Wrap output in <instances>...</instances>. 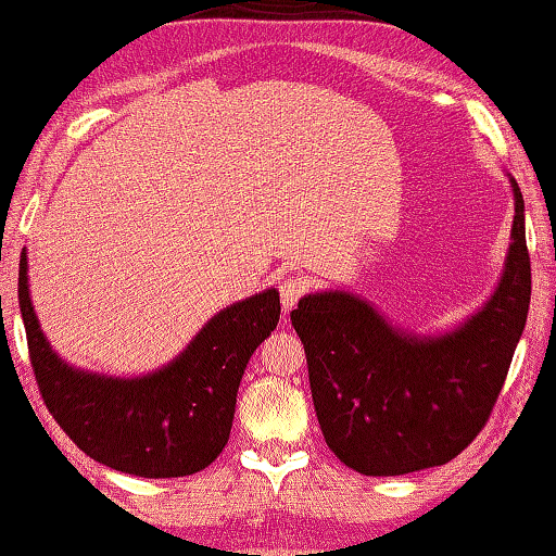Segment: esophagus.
<instances>
[{
	"mask_svg": "<svg viewBox=\"0 0 556 556\" xmlns=\"http://www.w3.org/2000/svg\"><path fill=\"white\" fill-rule=\"evenodd\" d=\"M304 292H306V281L302 277H287L281 281L279 296H281V306H285V312H292L294 304L304 296Z\"/></svg>",
	"mask_w": 556,
	"mask_h": 556,
	"instance_id": "obj_1",
	"label": "esophagus"
}]
</instances>
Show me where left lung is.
Returning <instances> with one entry per match:
<instances>
[{"label":"left lung","instance_id":"left-lung-1","mask_svg":"<svg viewBox=\"0 0 556 556\" xmlns=\"http://www.w3.org/2000/svg\"><path fill=\"white\" fill-rule=\"evenodd\" d=\"M511 189L515 225L500 285L454 331L396 329L350 292L306 294L292 309L321 434L359 475L400 477L452 462L490 419L532 294L525 199L515 179Z\"/></svg>","mask_w":556,"mask_h":556}]
</instances>
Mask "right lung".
Wrapping results in <instances>:
<instances>
[{"instance_id":"add662e5","label":"right lung","mask_w":556,"mask_h":556,"mask_svg":"<svg viewBox=\"0 0 556 556\" xmlns=\"http://www.w3.org/2000/svg\"><path fill=\"white\" fill-rule=\"evenodd\" d=\"M20 309L41 400L66 437L94 462L147 479L187 477L225 450L247 362L277 329L279 292L267 289L206 321L177 359L119 379L56 357L29 300L20 262Z\"/></svg>"}]
</instances>
